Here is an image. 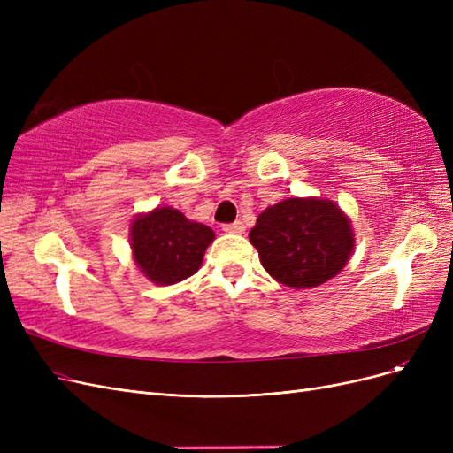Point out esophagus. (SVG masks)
Segmentation results:
<instances>
[{
	"label": "esophagus",
	"instance_id": "esophagus-1",
	"mask_svg": "<svg viewBox=\"0 0 453 453\" xmlns=\"http://www.w3.org/2000/svg\"><path fill=\"white\" fill-rule=\"evenodd\" d=\"M243 230H245V226H243L242 221H234V223L223 225V232H228V234H242Z\"/></svg>",
	"mask_w": 453,
	"mask_h": 453
}]
</instances>
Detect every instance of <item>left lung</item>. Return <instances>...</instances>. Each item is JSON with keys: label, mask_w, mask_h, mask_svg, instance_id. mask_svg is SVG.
Returning <instances> with one entry per match:
<instances>
[{"label": "left lung", "mask_w": 453, "mask_h": 453, "mask_svg": "<svg viewBox=\"0 0 453 453\" xmlns=\"http://www.w3.org/2000/svg\"><path fill=\"white\" fill-rule=\"evenodd\" d=\"M250 242L273 280L310 289L346 266L353 232L331 200L289 198L258 215Z\"/></svg>", "instance_id": "obj_1"}]
</instances>
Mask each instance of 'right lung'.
<instances>
[{"instance_id":"1","label":"right lung","mask_w":453,"mask_h":453,"mask_svg":"<svg viewBox=\"0 0 453 453\" xmlns=\"http://www.w3.org/2000/svg\"><path fill=\"white\" fill-rule=\"evenodd\" d=\"M215 234L177 210L157 208L132 223L134 258L145 276L158 285H172L198 272Z\"/></svg>"}]
</instances>
